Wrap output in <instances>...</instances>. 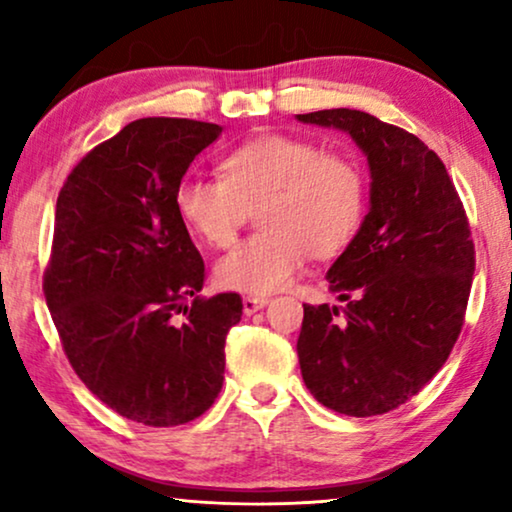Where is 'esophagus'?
<instances>
[{
	"instance_id": "34e87169",
	"label": "esophagus",
	"mask_w": 512,
	"mask_h": 512,
	"mask_svg": "<svg viewBox=\"0 0 512 512\" xmlns=\"http://www.w3.org/2000/svg\"><path fill=\"white\" fill-rule=\"evenodd\" d=\"M265 305H268V298L265 296H244V300H242L244 314H254L258 310H263Z\"/></svg>"
}]
</instances>
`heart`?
Instances as JSON below:
<instances>
[{
	"label": "heart",
	"mask_w": 512,
	"mask_h": 512,
	"mask_svg": "<svg viewBox=\"0 0 512 512\" xmlns=\"http://www.w3.org/2000/svg\"><path fill=\"white\" fill-rule=\"evenodd\" d=\"M223 179L184 177L174 207L184 226L209 247L237 237L249 209L263 230L216 261V282L242 293L286 286L307 254L335 256L359 233L366 212V174L347 153L321 151L291 135H261L228 153Z\"/></svg>",
	"instance_id": "1"
}]
</instances>
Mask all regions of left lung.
Wrapping results in <instances>:
<instances>
[{
  "mask_svg": "<svg viewBox=\"0 0 512 512\" xmlns=\"http://www.w3.org/2000/svg\"><path fill=\"white\" fill-rule=\"evenodd\" d=\"M338 128L366 153L370 209L328 270L342 307L303 305L300 373L340 415L398 408L443 368L475 272L471 228L443 160L422 139L356 109L298 114Z\"/></svg>",
  "mask_w": 512,
  "mask_h": 512,
  "instance_id": "1",
  "label": "left lung"
}]
</instances>
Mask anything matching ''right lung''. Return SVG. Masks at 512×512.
Instances as JSON below:
<instances>
[{"label": "right lung", "instance_id": "1", "mask_svg": "<svg viewBox=\"0 0 512 512\" xmlns=\"http://www.w3.org/2000/svg\"><path fill=\"white\" fill-rule=\"evenodd\" d=\"M139 118L95 146L55 205L46 305L74 373L121 417L179 426L212 408L242 298H200L205 263L174 207L188 165L221 135Z\"/></svg>", "mask_w": 512, "mask_h": 512}]
</instances>
